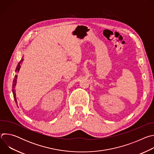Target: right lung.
Returning <instances> with one entry per match:
<instances>
[{"label":"right lung","mask_w":154,"mask_h":154,"mask_svg":"<svg viewBox=\"0 0 154 154\" xmlns=\"http://www.w3.org/2000/svg\"><path fill=\"white\" fill-rule=\"evenodd\" d=\"M23 60H24V59H23V58H22V59L20 60V61L19 62V63H18V64H17V67H16V72H18L19 71V69H20V64H21L22 62L23 61ZM17 78V75H16L14 76V79L13 80V86H12V88H13L12 91H13V97H14V100H15V102H16V103H17V100H16V91H15L14 88H15V86H16V85Z\"/></svg>","instance_id":"1"}]
</instances>
